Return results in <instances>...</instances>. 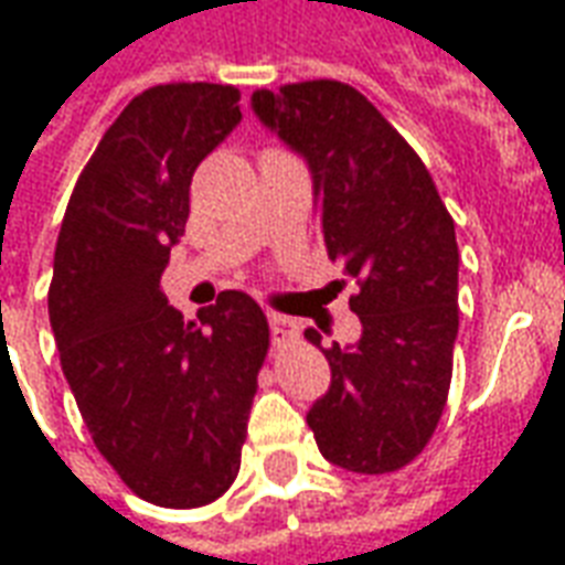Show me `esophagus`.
Segmentation results:
<instances>
[{
  "instance_id": "esophagus-1",
  "label": "esophagus",
  "mask_w": 565,
  "mask_h": 565,
  "mask_svg": "<svg viewBox=\"0 0 565 565\" xmlns=\"http://www.w3.org/2000/svg\"><path fill=\"white\" fill-rule=\"evenodd\" d=\"M269 332L271 344H275V348H284V344L296 339V323L294 320L281 318V315H269Z\"/></svg>"
}]
</instances>
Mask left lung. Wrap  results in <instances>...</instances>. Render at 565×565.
<instances>
[{
    "instance_id": "left-lung-1",
    "label": "left lung",
    "mask_w": 565,
    "mask_h": 565,
    "mask_svg": "<svg viewBox=\"0 0 565 565\" xmlns=\"http://www.w3.org/2000/svg\"><path fill=\"white\" fill-rule=\"evenodd\" d=\"M250 108L308 166L327 254L360 287V339L320 348L330 391L306 420L332 466L396 472L448 403L460 327L454 221L420 157L354 87L302 81L257 90ZM306 339L320 344V332L308 327Z\"/></svg>"
}]
</instances>
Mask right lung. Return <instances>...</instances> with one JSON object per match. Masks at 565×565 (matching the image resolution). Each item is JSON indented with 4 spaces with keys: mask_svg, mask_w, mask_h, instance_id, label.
<instances>
[{
    "mask_svg": "<svg viewBox=\"0 0 565 565\" xmlns=\"http://www.w3.org/2000/svg\"><path fill=\"white\" fill-rule=\"evenodd\" d=\"M242 124L238 90L160 84L120 111L68 199L47 294L68 387L136 497L209 505L233 484L269 348L242 290L186 323L160 278L190 217V181Z\"/></svg>",
    "mask_w": 565,
    "mask_h": 565,
    "instance_id": "1",
    "label": "right lung"
}]
</instances>
